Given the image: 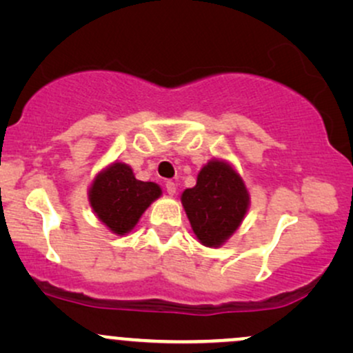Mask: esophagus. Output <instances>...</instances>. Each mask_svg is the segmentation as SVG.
Returning <instances> with one entry per match:
<instances>
[{
    "label": "esophagus",
    "instance_id": "obj_1",
    "mask_svg": "<svg viewBox=\"0 0 353 353\" xmlns=\"http://www.w3.org/2000/svg\"><path fill=\"white\" fill-rule=\"evenodd\" d=\"M165 190H168L169 196H174V194H176V190H177L176 182H172V181H168V182H165Z\"/></svg>",
    "mask_w": 353,
    "mask_h": 353
}]
</instances>
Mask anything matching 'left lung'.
Segmentation results:
<instances>
[{
    "mask_svg": "<svg viewBox=\"0 0 353 353\" xmlns=\"http://www.w3.org/2000/svg\"><path fill=\"white\" fill-rule=\"evenodd\" d=\"M196 237L205 247H221L239 229L249 209V190L229 163L210 159L194 188L181 196Z\"/></svg>",
    "mask_w": 353,
    "mask_h": 353,
    "instance_id": "1",
    "label": "left lung"
}]
</instances>
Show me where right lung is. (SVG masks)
<instances>
[{
  "label": "right lung",
  "instance_id": "obj_1",
  "mask_svg": "<svg viewBox=\"0 0 353 353\" xmlns=\"http://www.w3.org/2000/svg\"><path fill=\"white\" fill-rule=\"evenodd\" d=\"M161 194L156 182L136 179L128 164L112 163L94 177L88 197L99 221L112 234L125 236Z\"/></svg>",
  "mask_w": 353,
  "mask_h": 353
}]
</instances>
